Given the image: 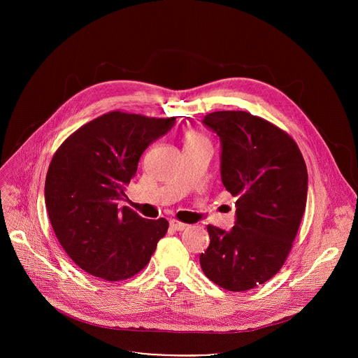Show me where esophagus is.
<instances>
[{
	"instance_id": "1",
	"label": "esophagus",
	"mask_w": 358,
	"mask_h": 358,
	"mask_svg": "<svg viewBox=\"0 0 358 358\" xmlns=\"http://www.w3.org/2000/svg\"><path fill=\"white\" fill-rule=\"evenodd\" d=\"M170 227H171V228H174L176 231H184V229L189 228V225H188V224L180 222L178 220H174V218H171V220H170Z\"/></svg>"
}]
</instances>
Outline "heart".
Masks as SVG:
<instances>
[{"instance_id":"heart-1","label":"heart","mask_w":358,"mask_h":358,"mask_svg":"<svg viewBox=\"0 0 358 358\" xmlns=\"http://www.w3.org/2000/svg\"><path fill=\"white\" fill-rule=\"evenodd\" d=\"M201 144H210L206 136H202L201 133H196V131H189L187 134L185 145H201Z\"/></svg>"}]
</instances>
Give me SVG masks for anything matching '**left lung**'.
Masks as SVG:
<instances>
[{
  "instance_id": "obj_1",
  "label": "left lung",
  "mask_w": 358,
  "mask_h": 358,
  "mask_svg": "<svg viewBox=\"0 0 358 358\" xmlns=\"http://www.w3.org/2000/svg\"><path fill=\"white\" fill-rule=\"evenodd\" d=\"M202 123L220 137L222 184L238 199L231 231L207 227L199 264L215 285L245 292L283 266L306 208L308 169L296 141L262 117L224 110Z\"/></svg>"
}]
</instances>
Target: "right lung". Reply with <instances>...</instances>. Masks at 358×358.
Instances as JSON below:
<instances>
[{"label": "right lung", "instance_id": "obj_1", "mask_svg": "<svg viewBox=\"0 0 358 358\" xmlns=\"http://www.w3.org/2000/svg\"><path fill=\"white\" fill-rule=\"evenodd\" d=\"M174 124L176 117L109 112L72 133L54 155L45 180L49 221L68 257L89 275L108 282L134 276L166 235L167 220H145L117 203L143 151Z\"/></svg>", "mask_w": 358, "mask_h": 358}]
</instances>
